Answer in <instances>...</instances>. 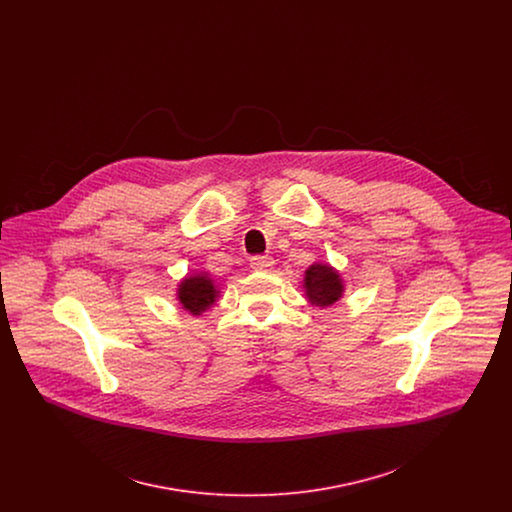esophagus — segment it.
<instances>
[{
    "label": "esophagus",
    "instance_id": "esophagus-1",
    "mask_svg": "<svg viewBox=\"0 0 512 512\" xmlns=\"http://www.w3.org/2000/svg\"><path fill=\"white\" fill-rule=\"evenodd\" d=\"M249 265L253 270H259V272H267L274 268V259L268 257V255H259V257H251Z\"/></svg>",
    "mask_w": 512,
    "mask_h": 512
}]
</instances>
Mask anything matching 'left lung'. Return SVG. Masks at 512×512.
I'll use <instances>...</instances> for the list:
<instances>
[{
	"mask_svg": "<svg viewBox=\"0 0 512 512\" xmlns=\"http://www.w3.org/2000/svg\"><path fill=\"white\" fill-rule=\"evenodd\" d=\"M303 292L313 307L326 309L340 301L345 292V284H343L340 272L332 265L313 263L305 270Z\"/></svg>",
	"mask_w": 512,
	"mask_h": 512,
	"instance_id": "1",
	"label": "left lung"
}]
</instances>
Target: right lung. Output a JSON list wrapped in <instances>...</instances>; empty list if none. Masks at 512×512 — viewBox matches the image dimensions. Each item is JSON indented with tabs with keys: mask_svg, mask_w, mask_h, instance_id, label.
Segmentation results:
<instances>
[{
	"mask_svg": "<svg viewBox=\"0 0 512 512\" xmlns=\"http://www.w3.org/2000/svg\"><path fill=\"white\" fill-rule=\"evenodd\" d=\"M176 299L184 311L199 317L217 303L219 288L215 286V280L207 272H195L180 280Z\"/></svg>",
	"mask_w": 512,
	"mask_h": 512,
	"instance_id": "right-lung-1",
	"label": "right lung"
}]
</instances>
